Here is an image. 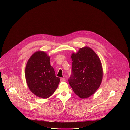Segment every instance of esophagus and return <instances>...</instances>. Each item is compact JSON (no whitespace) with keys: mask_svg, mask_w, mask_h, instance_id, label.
I'll return each instance as SVG.
<instances>
[{"mask_svg":"<svg viewBox=\"0 0 130 130\" xmlns=\"http://www.w3.org/2000/svg\"><path fill=\"white\" fill-rule=\"evenodd\" d=\"M60 80H61V82H65V79L63 78H61Z\"/></svg>","mask_w":130,"mask_h":130,"instance_id":"esophagus-1","label":"esophagus"}]
</instances>
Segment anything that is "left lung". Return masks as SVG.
<instances>
[{"mask_svg": "<svg viewBox=\"0 0 130 130\" xmlns=\"http://www.w3.org/2000/svg\"><path fill=\"white\" fill-rule=\"evenodd\" d=\"M72 75L68 82L75 93L82 99L89 97L99 87L103 77L100 60L88 47L71 54Z\"/></svg>", "mask_w": 130, "mask_h": 130, "instance_id": "1", "label": "left lung"}]
</instances>
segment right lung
<instances>
[{"instance_id":"add662e5","label":"right lung","mask_w":130,"mask_h":130,"mask_svg":"<svg viewBox=\"0 0 130 130\" xmlns=\"http://www.w3.org/2000/svg\"><path fill=\"white\" fill-rule=\"evenodd\" d=\"M25 78L29 88L37 97L46 99L57 88L60 81L50 64V57L43 51L35 52L28 60Z\"/></svg>"}]
</instances>
